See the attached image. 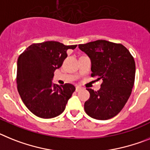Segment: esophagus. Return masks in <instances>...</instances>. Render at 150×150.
<instances>
[{
	"instance_id": "esophagus-1",
	"label": "esophagus",
	"mask_w": 150,
	"mask_h": 150,
	"mask_svg": "<svg viewBox=\"0 0 150 150\" xmlns=\"http://www.w3.org/2000/svg\"><path fill=\"white\" fill-rule=\"evenodd\" d=\"M81 89H82V88H81V87H80V86H77L76 88H75V91H77V92H78V91H81Z\"/></svg>"
}]
</instances>
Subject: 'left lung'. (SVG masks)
Segmentation results:
<instances>
[{
  "label": "left lung",
  "mask_w": 150,
  "mask_h": 150,
  "mask_svg": "<svg viewBox=\"0 0 150 150\" xmlns=\"http://www.w3.org/2000/svg\"><path fill=\"white\" fill-rule=\"evenodd\" d=\"M79 47L91 61V76L103 83L99 91L88 88L90 98L84 110L91 118L107 120L120 112L131 96L135 79V62L129 50L121 44L97 40Z\"/></svg>",
  "instance_id": "obj_1"
}]
</instances>
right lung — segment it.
<instances>
[{
  "label": "right lung",
  "instance_id": "1",
  "mask_svg": "<svg viewBox=\"0 0 150 150\" xmlns=\"http://www.w3.org/2000/svg\"><path fill=\"white\" fill-rule=\"evenodd\" d=\"M77 45L66 46L57 41L32 44L21 53L17 61L16 83L23 102L36 116L52 118L63 112L75 86L53 84V72L62 65L67 50Z\"/></svg>",
  "mask_w": 150,
  "mask_h": 150
}]
</instances>
